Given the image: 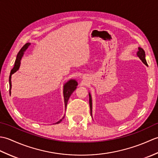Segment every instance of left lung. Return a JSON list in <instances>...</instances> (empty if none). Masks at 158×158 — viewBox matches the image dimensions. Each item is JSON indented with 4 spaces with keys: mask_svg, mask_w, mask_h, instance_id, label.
<instances>
[{
    "mask_svg": "<svg viewBox=\"0 0 158 158\" xmlns=\"http://www.w3.org/2000/svg\"><path fill=\"white\" fill-rule=\"evenodd\" d=\"M136 55L140 60H141V61L145 64V65H147V63L145 59V52L143 48H140L139 47L138 52L136 53ZM89 107H90V114H91V116L92 117V99L91 94L89 92Z\"/></svg>",
    "mask_w": 158,
    "mask_h": 158,
    "instance_id": "8db88e82",
    "label": "left lung"
}]
</instances>
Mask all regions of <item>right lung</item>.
Masks as SVG:
<instances>
[{
  "instance_id": "right-lung-1",
  "label": "right lung",
  "mask_w": 158,
  "mask_h": 158,
  "mask_svg": "<svg viewBox=\"0 0 158 158\" xmlns=\"http://www.w3.org/2000/svg\"><path fill=\"white\" fill-rule=\"evenodd\" d=\"M31 45V43H26V44L23 45L22 49L19 50V52H18V55H17L16 57V60H15V65L14 67H13V69L11 70V73H10V75H9V94L10 95H11V75H13V73H15L17 70H18L19 66H20V63H21V60L22 58L23 57V54H24V52L26 51V49H27L29 46ZM78 85V83L76 81L75 79H70L66 83H65L64 84V87H63V95H64V106H65V109H66V105H67V102H68V100L70 98V95L72 94L73 92L75 91L77 88V86ZM64 116L63 117V118L60 119L58 122H57L56 123H59L62 122V120L64 119Z\"/></svg>"
}]
</instances>
